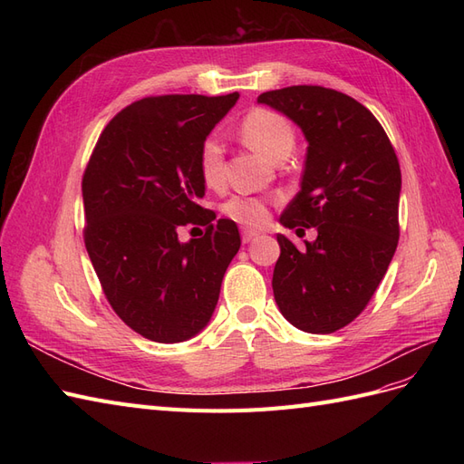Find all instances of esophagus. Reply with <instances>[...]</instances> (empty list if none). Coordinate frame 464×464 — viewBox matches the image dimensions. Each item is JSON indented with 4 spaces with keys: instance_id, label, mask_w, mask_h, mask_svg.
I'll list each match as a JSON object with an SVG mask.
<instances>
[{
    "instance_id": "1",
    "label": "esophagus",
    "mask_w": 464,
    "mask_h": 464,
    "mask_svg": "<svg viewBox=\"0 0 464 464\" xmlns=\"http://www.w3.org/2000/svg\"><path fill=\"white\" fill-rule=\"evenodd\" d=\"M257 236H259V232H257V230H249V228H246V230L242 232V240H244L246 244H249V242H254Z\"/></svg>"
}]
</instances>
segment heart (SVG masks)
Wrapping results in <instances>:
<instances>
[{"instance_id": "heart-1", "label": "heart", "mask_w": 464, "mask_h": 464, "mask_svg": "<svg viewBox=\"0 0 464 464\" xmlns=\"http://www.w3.org/2000/svg\"><path fill=\"white\" fill-rule=\"evenodd\" d=\"M244 141L263 157L275 160L280 152L292 149L294 133L288 121L276 111L256 108L240 123ZM199 172L208 188H220L224 184V150L218 139L208 137L201 145ZM224 215L244 227H261L269 217L265 201L251 195H234L222 205Z\"/></svg>"}]
</instances>
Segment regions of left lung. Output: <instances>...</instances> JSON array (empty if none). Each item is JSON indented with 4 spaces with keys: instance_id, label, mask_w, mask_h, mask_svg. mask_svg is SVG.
<instances>
[{
    "instance_id": "obj_1",
    "label": "left lung",
    "mask_w": 464,
    "mask_h": 464,
    "mask_svg": "<svg viewBox=\"0 0 464 464\" xmlns=\"http://www.w3.org/2000/svg\"><path fill=\"white\" fill-rule=\"evenodd\" d=\"M257 102L292 120L307 141L300 191L278 222L317 230L302 247L276 234V305L300 331L334 333L363 312L395 256L397 154L372 111L339 91L298 85Z\"/></svg>"
}]
</instances>
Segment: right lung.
Wrapping results in <instances>:
<instances>
[{
	"label": "right lung",
	"mask_w": 464,
	"mask_h": 464,
	"mask_svg": "<svg viewBox=\"0 0 464 464\" xmlns=\"http://www.w3.org/2000/svg\"><path fill=\"white\" fill-rule=\"evenodd\" d=\"M240 94L150 96L123 108L92 150L82 176L85 246L110 305L154 343L201 333L240 249L234 220L199 205V152ZM207 226L179 243L177 228Z\"/></svg>",
	"instance_id": "add662e5"
}]
</instances>
